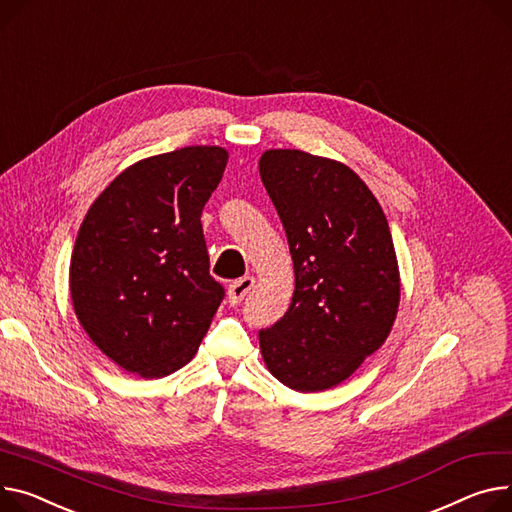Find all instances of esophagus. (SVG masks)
<instances>
[{
	"instance_id": "obj_1",
	"label": "esophagus",
	"mask_w": 512,
	"mask_h": 512,
	"mask_svg": "<svg viewBox=\"0 0 512 512\" xmlns=\"http://www.w3.org/2000/svg\"><path fill=\"white\" fill-rule=\"evenodd\" d=\"M253 286H255V278L253 276H245L241 280L232 282L230 288H228V302L230 304H241L247 298V294L251 292Z\"/></svg>"
}]
</instances>
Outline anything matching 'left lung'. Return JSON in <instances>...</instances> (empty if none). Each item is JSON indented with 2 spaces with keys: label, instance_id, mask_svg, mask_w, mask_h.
Returning a JSON list of instances; mask_svg holds the SVG:
<instances>
[{
  "label": "left lung",
  "instance_id": "obj_1",
  "mask_svg": "<svg viewBox=\"0 0 512 512\" xmlns=\"http://www.w3.org/2000/svg\"><path fill=\"white\" fill-rule=\"evenodd\" d=\"M259 175L294 261L292 302L259 331L261 354L286 387L325 391L391 333L401 290L391 230L377 197L342 162L267 150Z\"/></svg>",
  "mask_w": 512,
  "mask_h": 512
}]
</instances>
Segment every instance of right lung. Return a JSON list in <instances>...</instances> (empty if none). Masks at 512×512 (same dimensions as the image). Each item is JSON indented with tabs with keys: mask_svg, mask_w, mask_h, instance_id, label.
Returning <instances> with one entry per match:
<instances>
[{
	"mask_svg": "<svg viewBox=\"0 0 512 512\" xmlns=\"http://www.w3.org/2000/svg\"><path fill=\"white\" fill-rule=\"evenodd\" d=\"M228 152L187 146L125 168L90 206L72 253L74 311L123 370L160 379L197 352L224 298L201 212Z\"/></svg>",
	"mask_w": 512,
	"mask_h": 512,
	"instance_id": "obj_1",
	"label": "right lung"
}]
</instances>
